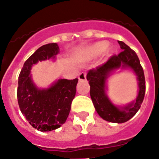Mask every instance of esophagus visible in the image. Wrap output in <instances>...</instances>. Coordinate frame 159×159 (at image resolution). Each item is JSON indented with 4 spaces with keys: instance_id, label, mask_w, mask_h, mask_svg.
<instances>
[{
    "instance_id": "esophagus-1",
    "label": "esophagus",
    "mask_w": 159,
    "mask_h": 159,
    "mask_svg": "<svg viewBox=\"0 0 159 159\" xmlns=\"http://www.w3.org/2000/svg\"><path fill=\"white\" fill-rule=\"evenodd\" d=\"M78 79L80 81H86V74L84 73H81L78 76Z\"/></svg>"
}]
</instances>
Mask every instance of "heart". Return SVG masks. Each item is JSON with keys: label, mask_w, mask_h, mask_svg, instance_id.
<instances>
[{"label": "heart", "mask_w": 159, "mask_h": 159, "mask_svg": "<svg viewBox=\"0 0 159 159\" xmlns=\"http://www.w3.org/2000/svg\"><path fill=\"white\" fill-rule=\"evenodd\" d=\"M108 46V43L106 42H97L94 45H91L90 47L87 48V50L85 52V55L87 58H96L97 56H100L105 50L107 49ZM114 49L113 48H109L108 53H113Z\"/></svg>", "instance_id": "obj_1"}]
</instances>
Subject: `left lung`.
Returning <instances> with one entry per match:
<instances>
[{
  "label": "left lung",
  "instance_id": "left-lung-1",
  "mask_svg": "<svg viewBox=\"0 0 159 159\" xmlns=\"http://www.w3.org/2000/svg\"><path fill=\"white\" fill-rule=\"evenodd\" d=\"M123 51L113 56L102 66L90 70L86 79L90 86V97L97 114L107 121L125 123L136 114L141 107L145 93L144 70L136 52L121 41H118ZM131 68L137 76L139 94L136 100L125 107L115 106L106 93V80L111 73L118 68Z\"/></svg>",
  "mask_w": 159,
  "mask_h": 159
}]
</instances>
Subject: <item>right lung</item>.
I'll use <instances>...</instances> for the list:
<instances>
[{"mask_svg":"<svg viewBox=\"0 0 159 159\" xmlns=\"http://www.w3.org/2000/svg\"><path fill=\"white\" fill-rule=\"evenodd\" d=\"M59 52L56 43L42 45L25 61L18 76L17 97L20 110L30 125L40 131H53L65 123L76 95L77 78L60 79L46 89H39L31 79L33 65L55 59Z\"/></svg>","mask_w":159,"mask_h":159,"instance_id":"right-lung-1","label":"right lung"}]
</instances>
